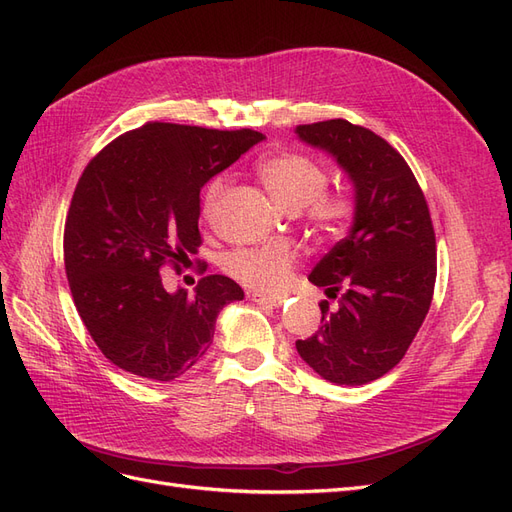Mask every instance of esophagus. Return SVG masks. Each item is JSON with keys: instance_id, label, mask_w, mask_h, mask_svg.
Instances as JSON below:
<instances>
[{"instance_id": "34e87169", "label": "esophagus", "mask_w": 512, "mask_h": 512, "mask_svg": "<svg viewBox=\"0 0 512 512\" xmlns=\"http://www.w3.org/2000/svg\"><path fill=\"white\" fill-rule=\"evenodd\" d=\"M250 299L254 303H265V305H273V307H280L284 303V297H275V294H265V292H250Z\"/></svg>"}]
</instances>
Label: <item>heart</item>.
<instances>
[{
    "label": "heart",
    "instance_id": "1",
    "mask_svg": "<svg viewBox=\"0 0 512 512\" xmlns=\"http://www.w3.org/2000/svg\"><path fill=\"white\" fill-rule=\"evenodd\" d=\"M258 177L265 183L271 198L284 211L297 213L309 207V220L324 237L342 235L352 220L354 203L344 192L324 194L327 170L303 153H277L258 164ZM228 179L213 177L203 194V213L211 215L226 192ZM294 254L286 243H267L260 247H237L224 256V271L237 282L258 288H280L292 269Z\"/></svg>",
    "mask_w": 512,
    "mask_h": 512
}]
</instances>
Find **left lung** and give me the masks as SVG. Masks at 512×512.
<instances>
[{"label": "left lung", "instance_id": "1", "mask_svg": "<svg viewBox=\"0 0 512 512\" xmlns=\"http://www.w3.org/2000/svg\"><path fill=\"white\" fill-rule=\"evenodd\" d=\"M303 143L327 151L354 188V218L309 273L337 299L320 303V331L297 352L318 376L361 386L382 378L408 352L436 284V235L423 190L399 153L346 119L299 126Z\"/></svg>", "mask_w": 512, "mask_h": 512}]
</instances>
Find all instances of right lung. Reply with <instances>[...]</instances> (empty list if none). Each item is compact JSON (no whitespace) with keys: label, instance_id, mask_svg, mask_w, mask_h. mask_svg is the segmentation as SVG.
<instances>
[{"label":"right lung","instance_id":"obj_1","mask_svg":"<svg viewBox=\"0 0 512 512\" xmlns=\"http://www.w3.org/2000/svg\"><path fill=\"white\" fill-rule=\"evenodd\" d=\"M260 141L254 130L149 121L83 170L64 230L66 275L91 339L119 369L183 376L209 350L222 307L243 299L226 275L203 277L192 297L168 292L160 271L200 247V188Z\"/></svg>","mask_w":512,"mask_h":512}]
</instances>
